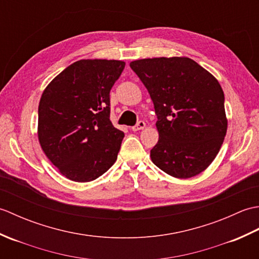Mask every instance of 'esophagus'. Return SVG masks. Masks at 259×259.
Segmentation results:
<instances>
[{
	"mask_svg": "<svg viewBox=\"0 0 259 259\" xmlns=\"http://www.w3.org/2000/svg\"><path fill=\"white\" fill-rule=\"evenodd\" d=\"M146 128V123L144 122V121H139L138 123H137L135 126H133V128H131V130L133 131H139V130H142V129H145Z\"/></svg>",
	"mask_w": 259,
	"mask_h": 259,
	"instance_id": "esophagus-1",
	"label": "esophagus"
}]
</instances>
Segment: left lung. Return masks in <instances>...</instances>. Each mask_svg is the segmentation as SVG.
I'll return each mask as SVG.
<instances>
[{"label": "left lung", "instance_id": "1", "mask_svg": "<svg viewBox=\"0 0 259 259\" xmlns=\"http://www.w3.org/2000/svg\"><path fill=\"white\" fill-rule=\"evenodd\" d=\"M130 68L149 92L159 134L152 162L175 178L195 177L218 155L227 133L218 80L186 57L136 60Z\"/></svg>", "mask_w": 259, "mask_h": 259}]
</instances>
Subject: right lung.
<instances>
[{
  "instance_id": "1",
  "label": "right lung",
  "mask_w": 259,
  "mask_h": 259,
  "mask_svg": "<svg viewBox=\"0 0 259 259\" xmlns=\"http://www.w3.org/2000/svg\"><path fill=\"white\" fill-rule=\"evenodd\" d=\"M124 65L120 60H79L43 91L38 142L65 178L92 181L117 160L124 134L110 121V90Z\"/></svg>"
}]
</instances>
